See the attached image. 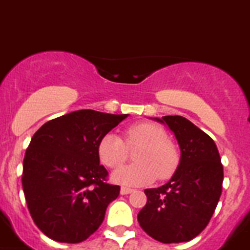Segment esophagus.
Listing matches in <instances>:
<instances>
[{
	"label": "esophagus",
	"mask_w": 250,
	"mask_h": 250,
	"mask_svg": "<svg viewBox=\"0 0 250 250\" xmlns=\"http://www.w3.org/2000/svg\"><path fill=\"white\" fill-rule=\"evenodd\" d=\"M132 192H133V189H132V188H128V187H122V188H121V194L123 195L129 194V193Z\"/></svg>",
	"instance_id": "34e87169"
}]
</instances>
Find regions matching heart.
I'll list each match as a JSON object with an SVG mask.
<instances>
[{
    "mask_svg": "<svg viewBox=\"0 0 250 250\" xmlns=\"http://www.w3.org/2000/svg\"><path fill=\"white\" fill-rule=\"evenodd\" d=\"M134 152L136 163L113 173L118 183L142 186L158 177L166 179L174 173L179 163L177 146L167 139L166 130L158 125L141 122L130 125L123 132V139L113 133H107L100 139L97 154L101 163L109 169L122 167L128 158V149Z\"/></svg>",
    "mask_w": 250,
    "mask_h": 250,
    "instance_id": "b5f03b06",
    "label": "heart"
}]
</instances>
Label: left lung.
I'll return each instance as SVG.
<instances>
[{
  "mask_svg": "<svg viewBox=\"0 0 250 250\" xmlns=\"http://www.w3.org/2000/svg\"><path fill=\"white\" fill-rule=\"evenodd\" d=\"M181 148V162L168 183L146 189L138 213L141 228L161 243L189 242L207 226L223 184V166L214 141L182 116H164Z\"/></svg>",
  "mask_w": 250,
  "mask_h": 250,
  "instance_id": "obj_1",
  "label": "left lung"
}]
</instances>
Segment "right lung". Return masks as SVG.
Masks as SVG:
<instances>
[{
  "label": "right lung",
  "mask_w": 250,
  "mask_h": 250,
  "mask_svg": "<svg viewBox=\"0 0 250 250\" xmlns=\"http://www.w3.org/2000/svg\"><path fill=\"white\" fill-rule=\"evenodd\" d=\"M127 116L81 109L48 121L33 134L22 187L31 217L44 235L75 244L100 228L121 187L107 182L97 145Z\"/></svg>",
  "instance_id": "add662e5"
}]
</instances>
